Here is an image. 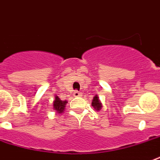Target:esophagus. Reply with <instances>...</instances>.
Returning a JSON list of instances; mask_svg holds the SVG:
<instances>
[{"mask_svg": "<svg viewBox=\"0 0 160 160\" xmlns=\"http://www.w3.org/2000/svg\"><path fill=\"white\" fill-rule=\"evenodd\" d=\"M73 95L75 96V97H78V96H80L81 95V93L79 91H78V90H75L74 91V93H73Z\"/></svg>", "mask_w": 160, "mask_h": 160, "instance_id": "1", "label": "esophagus"}]
</instances>
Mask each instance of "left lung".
<instances>
[{"label":"left lung","mask_w":160,"mask_h":160,"mask_svg":"<svg viewBox=\"0 0 160 160\" xmlns=\"http://www.w3.org/2000/svg\"><path fill=\"white\" fill-rule=\"evenodd\" d=\"M92 106L94 107V109H96V111H100L101 109V103L100 102V100L98 98L97 95H95L92 101Z\"/></svg>","instance_id":"obj_1"}]
</instances>
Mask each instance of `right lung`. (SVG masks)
Wrapping results in <instances>:
<instances>
[{"label": "right lung", "instance_id": "add662e5", "mask_svg": "<svg viewBox=\"0 0 160 160\" xmlns=\"http://www.w3.org/2000/svg\"><path fill=\"white\" fill-rule=\"evenodd\" d=\"M66 103H67V101H61L58 96H56L55 101H53V109L57 113H62L65 107H66Z\"/></svg>", "mask_w": 160, "mask_h": 160}]
</instances>
